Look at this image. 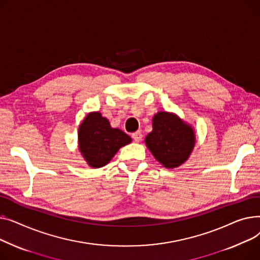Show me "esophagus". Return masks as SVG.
<instances>
[{
	"label": "esophagus",
	"instance_id": "esophagus-1",
	"mask_svg": "<svg viewBox=\"0 0 260 260\" xmlns=\"http://www.w3.org/2000/svg\"><path fill=\"white\" fill-rule=\"evenodd\" d=\"M132 139L134 140V142H136V143H140V142L142 141V139H143V134H142V132H141V131H136V132H134V133L132 134Z\"/></svg>",
	"mask_w": 260,
	"mask_h": 260
}]
</instances>
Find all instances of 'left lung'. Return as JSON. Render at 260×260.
<instances>
[{"instance_id":"1","label":"left lung","mask_w":260,"mask_h":260,"mask_svg":"<svg viewBox=\"0 0 260 260\" xmlns=\"http://www.w3.org/2000/svg\"><path fill=\"white\" fill-rule=\"evenodd\" d=\"M194 143L192 128L167 112L154 116L153 131L146 137L147 147L166 168H175L187 160Z\"/></svg>"}]
</instances>
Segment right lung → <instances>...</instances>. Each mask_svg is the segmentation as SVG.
<instances>
[{
    "label": "right lung",
    "mask_w": 260,
    "mask_h": 260,
    "mask_svg": "<svg viewBox=\"0 0 260 260\" xmlns=\"http://www.w3.org/2000/svg\"><path fill=\"white\" fill-rule=\"evenodd\" d=\"M131 142V137L110 127L100 112L89 113L79 129L80 150L89 166L101 168L108 164L118 149Z\"/></svg>",
    "instance_id": "right-lung-1"
}]
</instances>
